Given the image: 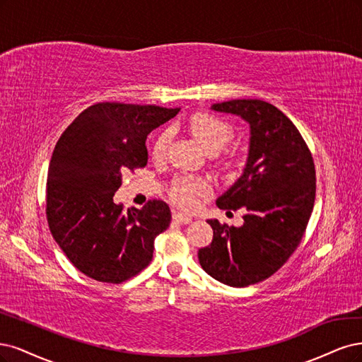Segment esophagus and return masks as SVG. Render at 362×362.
<instances>
[{
  "label": "esophagus",
  "mask_w": 362,
  "mask_h": 362,
  "mask_svg": "<svg viewBox=\"0 0 362 362\" xmlns=\"http://www.w3.org/2000/svg\"><path fill=\"white\" fill-rule=\"evenodd\" d=\"M173 219L176 221V223H180V224H189V223H192V216L180 214V212L174 214V215H173Z\"/></svg>",
  "instance_id": "esophagus-1"
}]
</instances>
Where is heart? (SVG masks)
<instances>
[{
	"instance_id": "obj_1",
	"label": "heart",
	"mask_w": 362,
	"mask_h": 362,
	"mask_svg": "<svg viewBox=\"0 0 362 362\" xmlns=\"http://www.w3.org/2000/svg\"><path fill=\"white\" fill-rule=\"evenodd\" d=\"M188 127L194 138L200 146L209 151L216 153L226 147L233 138L231 124L211 112H195L188 120ZM170 143V131H162L153 143L151 153L155 158H162L165 155ZM211 192L207 182L200 179H179L174 182L171 188L173 202L183 209H194L198 203V198Z\"/></svg>"
}]
</instances>
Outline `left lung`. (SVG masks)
<instances>
[{
  "label": "left lung",
  "mask_w": 362,
  "mask_h": 362,
  "mask_svg": "<svg viewBox=\"0 0 362 362\" xmlns=\"http://www.w3.org/2000/svg\"><path fill=\"white\" fill-rule=\"evenodd\" d=\"M250 124V148L242 176L216 200L227 214L243 209L242 227L209 219L212 243L198 250L203 269L231 287H247L274 275L304 236L316 198V170L304 138L284 112L259 99L212 105Z\"/></svg>",
  "instance_id": "obj_1"
}]
</instances>
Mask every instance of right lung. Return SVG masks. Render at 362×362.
I'll return each mask as SVG.
<instances>
[{
	"instance_id": "right-lung-1",
	"label": "right lung",
	"mask_w": 362,
	"mask_h": 362,
	"mask_svg": "<svg viewBox=\"0 0 362 362\" xmlns=\"http://www.w3.org/2000/svg\"><path fill=\"white\" fill-rule=\"evenodd\" d=\"M179 108L102 102L58 139L46 182V218L58 247L79 272L120 284L153 259L155 238L171 223L167 203L143 209L114 203L122 173L147 165V135Z\"/></svg>"
}]
</instances>
